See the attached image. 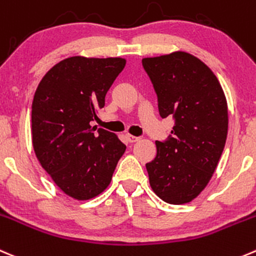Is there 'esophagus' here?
<instances>
[{"label": "esophagus", "instance_id": "34e87169", "mask_svg": "<svg viewBox=\"0 0 256 256\" xmlns=\"http://www.w3.org/2000/svg\"><path fill=\"white\" fill-rule=\"evenodd\" d=\"M126 138H128V142H136V141L140 140V138H138V136H132V135H126Z\"/></svg>", "mask_w": 256, "mask_h": 256}]
</instances>
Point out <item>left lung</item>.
<instances>
[{
	"label": "left lung",
	"mask_w": 256,
	"mask_h": 256,
	"mask_svg": "<svg viewBox=\"0 0 256 256\" xmlns=\"http://www.w3.org/2000/svg\"><path fill=\"white\" fill-rule=\"evenodd\" d=\"M162 118H174L171 135L156 141L146 164L151 188L168 204L190 202L212 178L228 136V104L216 76L198 57L172 52L142 58Z\"/></svg>",
	"instance_id": "obj_1"
}]
</instances>
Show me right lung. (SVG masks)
Here are the masks:
<instances>
[{"mask_svg": "<svg viewBox=\"0 0 256 256\" xmlns=\"http://www.w3.org/2000/svg\"><path fill=\"white\" fill-rule=\"evenodd\" d=\"M126 61L68 57L38 84L32 102V144L42 168L68 196L88 200L110 184L126 146L91 126Z\"/></svg>", "mask_w": 256, "mask_h": 256, "instance_id": "obj_1", "label": "right lung"}]
</instances>
